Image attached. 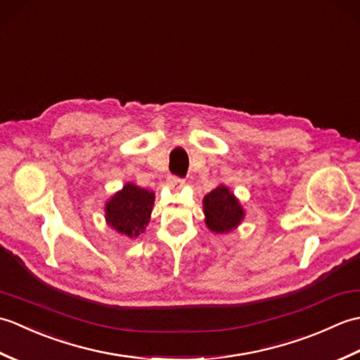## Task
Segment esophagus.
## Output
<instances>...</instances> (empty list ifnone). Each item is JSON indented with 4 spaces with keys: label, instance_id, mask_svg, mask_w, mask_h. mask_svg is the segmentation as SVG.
<instances>
[{
    "label": "esophagus",
    "instance_id": "obj_1",
    "mask_svg": "<svg viewBox=\"0 0 360 360\" xmlns=\"http://www.w3.org/2000/svg\"><path fill=\"white\" fill-rule=\"evenodd\" d=\"M167 184H168V187H170L172 190H181L182 187L186 186V181L176 178V176H170V178H168Z\"/></svg>",
    "mask_w": 360,
    "mask_h": 360
}]
</instances>
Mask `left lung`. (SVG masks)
I'll return each mask as SVG.
<instances>
[{
	"label": "left lung",
	"instance_id": "obj_1",
	"mask_svg": "<svg viewBox=\"0 0 360 360\" xmlns=\"http://www.w3.org/2000/svg\"><path fill=\"white\" fill-rule=\"evenodd\" d=\"M205 226L213 233H229L238 227L246 212L231 188L219 184L202 200Z\"/></svg>",
	"mask_w": 360,
	"mask_h": 360
}]
</instances>
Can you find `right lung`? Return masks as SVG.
Returning a JSON list of instances; mask_svg holds the SVG:
<instances>
[{
    "instance_id": "1",
    "label": "right lung",
    "mask_w": 360,
    "mask_h": 360,
    "mask_svg": "<svg viewBox=\"0 0 360 360\" xmlns=\"http://www.w3.org/2000/svg\"><path fill=\"white\" fill-rule=\"evenodd\" d=\"M155 205V192L127 182L105 202V221L112 231L136 240L147 229Z\"/></svg>"
}]
</instances>
